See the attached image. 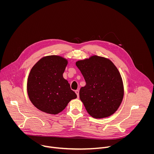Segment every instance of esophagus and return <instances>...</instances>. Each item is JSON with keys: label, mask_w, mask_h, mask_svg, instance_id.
<instances>
[{"label": "esophagus", "mask_w": 154, "mask_h": 154, "mask_svg": "<svg viewBox=\"0 0 154 154\" xmlns=\"http://www.w3.org/2000/svg\"><path fill=\"white\" fill-rule=\"evenodd\" d=\"M75 93L77 94V97H79V91L78 90H75Z\"/></svg>", "instance_id": "obj_1"}]
</instances>
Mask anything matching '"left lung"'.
<instances>
[{"label":"left lung","mask_w":154,"mask_h":154,"mask_svg":"<svg viewBox=\"0 0 154 154\" xmlns=\"http://www.w3.org/2000/svg\"><path fill=\"white\" fill-rule=\"evenodd\" d=\"M75 64L86 82L79 95L87 112L96 119L112 115L124 97L122 77L115 65L109 59L97 55Z\"/></svg>","instance_id":"8db88e82"}]
</instances>
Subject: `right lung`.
I'll return each instance as SVG.
<instances>
[{
    "instance_id": "right-lung-1",
    "label": "right lung",
    "mask_w": 154,
    "mask_h": 154,
    "mask_svg": "<svg viewBox=\"0 0 154 154\" xmlns=\"http://www.w3.org/2000/svg\"><path fill=\"white\" fill-rule=\"evenodd\" d=\"M68 60L60 56L41 58L32 68L27 80L29 97L39 110L57 115L77 97L63 74Z\"/></svg>"
}]
</instances>
